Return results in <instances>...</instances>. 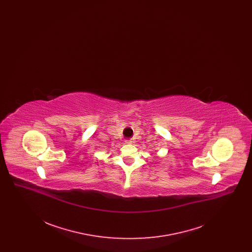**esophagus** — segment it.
I'll use <instances>...</instances> for the list:
<instances>
[{"label":"esophagus","mask_w":252,"mask_h":252,"mask_svg":"<svg viewBox=\"0 0 252 252\" xmlns=\"http://www.w3.org/2000/svg\"><path fill=\"white\" fill-rule=\"evenodd\" d=\"M131 140H126V144H131Z\"/></svg>","instance_id":"1"}]
</instances>
